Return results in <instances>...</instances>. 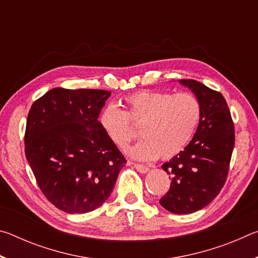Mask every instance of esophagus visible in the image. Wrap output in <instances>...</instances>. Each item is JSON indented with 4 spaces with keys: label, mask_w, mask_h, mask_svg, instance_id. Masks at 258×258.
<instances>
[{
    "label": "esophagus",
    "mask_w": 258,
    "mask_h": 258,
    "mask_svg": "<svg viewBox=\"0 0 258 258\" xmlns=\"http://www.w3.org/2000/svg\"><path fill=\"white\" fill-rule=\"evenodd\" d=\"M134 167H135V169H137L139 173H141V174H146V173L149 172V168H148L147 166H145V165L134 164Z\"/></svg>",
    "instance_id": "1"
}]
</instances>
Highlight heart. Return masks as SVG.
<instances>
[{
	"label": "heart",
	"instance_id": "b5f03b06",
	"mask_svg": "<svg viewBox=\"0 0 258 258\" xmlns=\"http://www.w3.org/2000/svg\"><path fill=\"white\" fill-rule=\"evenodd\" d=\"M125 106L126 112L109 104L99 121L107 137L119 148H125L137 135L128 118L141 125L143 139L126 150L139 160H152L158 156L171 159L181 154L194 139L202 118V104L189 92L142 90L126 97Z\"/></svg>",
	"mask_w": 258,
	"mask_h": 258
}]
</instances>
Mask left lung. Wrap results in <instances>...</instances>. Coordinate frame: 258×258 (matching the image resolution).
Here are the masks:
<instances>
[{
    "label": "left lung",
    "instance_id": "obj_1",
    "mask_svg": "<svg viewBox=\"0 0 258 258\" xmlns=\"http://www.w3.org/2000/svg\"><path fill=\"white\" fill-rule=\"evenodd\" d=\"M202 104L194 139L181 154L163 164L171 187L159 204L173 214H191L206 207L220 194L234 147V126L220 92L195 80H180Z\"/></svg>",
    "mask_w": 258,
    "mask_h": 258
}]
</instances>
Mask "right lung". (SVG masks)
I'll list each match as a JSON object with an SVG mask.
<instances>
[{"label":"right lung","mask_w":258,"mask_h":258,"mask_svg":"<svg viewBox=\"0 0 258 258\" xmlns=\"http://www.w3.org/2000/svg\"><path fill=\"white\" fill-rule=\"evenodd\" d=\"M110 92L52 89L33 103L25 154L49 202L69 214H84L109 198L126 160L98 117Z\"/></svg>","instance_id":"obj_1"}]
</instances>
